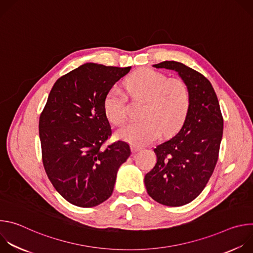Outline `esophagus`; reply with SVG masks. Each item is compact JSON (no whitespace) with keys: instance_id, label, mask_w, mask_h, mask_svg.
Instances as JSON below:
<instances>
[{"instance_id":"esophagus-1","label":"esophagus","mask_w":253,"mask_h":253,"mask_svg":"<svg viewBox=\"0 0 253 253\" xmlns=\"http://www.w3.org/2000/svg\"><path fill=\"white\" fill-rule=\"evenodd\" d=\"M139 150H141V147L136 146V145H132V152H133V153H136V152H138Z\"/></svg>"}]
</instances>
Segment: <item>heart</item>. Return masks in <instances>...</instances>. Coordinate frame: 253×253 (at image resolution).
Wrapping results in <instances>:
<instances>
[{
  "instance_id": "obj_1",
  "label": "heart",
  "mask_w": 253,
  "mask_h": 253,
  "mask_svg": "<svg viewBox=\"0 0 253 253\" xmlns=\"http://www.w3.org/2000/svg\"><path fill=\"white\" fill-rule=\"evenodd\" d=\"M128 89L134 96L145 100L141 110V120L130 121L116 131V136L134 145H146L157 139L162 130L170 133L180 127L186 117L190 95L186 84L179 79L151 69H142L128 78ZM105 111L114 124L127 117L125 94L113 87L105 98Z\"/></svg>"
}]
</instances>
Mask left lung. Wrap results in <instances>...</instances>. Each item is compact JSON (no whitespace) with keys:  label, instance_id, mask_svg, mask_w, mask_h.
Wrapping results in <instances>:
<instances>
[{"label":"left lung","instance_id":"1","mask_svg":"<svg viewBox=\"0 0 253 253\" xmlns=\"http://www.w3.org/2000/svg\"><path fill=\"white\" fill-rule=\"evenodd\" d=\"M155 68L173 70L186 84L190 104L183 126L154 149L157 162L144 178L151 198L166 206H182L206 186L218 159L223 134L219 102L211 83L197 71L175 61Z\"/></svg>","mask_w":253,"mask_h":253}]
</instances>
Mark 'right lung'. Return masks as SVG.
<instances>
[{"instance_id": "right-lung-1", "label": "right lung", "mask_w": 253, "mask_h": 253, "mask_svg": "<svg viewBox=\"0 0 253 253\" xmlns=\"http://www.w3.org/2000/svg\"><path fill=\"white\" fill-rule=\"evenodd\" d=\"M131 67L86 63L59 78L40 116L43 164L55 189L68 202L94 207L113 192L119 167L131 154L112 133L105 98Z\"/></svg>"}]
</instances>
